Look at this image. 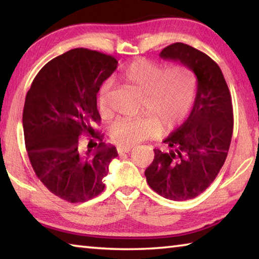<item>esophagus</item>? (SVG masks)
<instances>
[{
  "instance_id": "34e87169",
  "label": "esophagus",
  "mask_w": 259,
  "mask_h": 259,
  "mask_svg": "<svg viewBox=\"0 0 259 259\" xmlns=\"http://www.w3.org/2000/svg\"><path fill=\"white\" fill-rule=\"evenodd\" d=\"M131 150H133V146H119L117 147V152L122 154V153H129Z\"/></svg>"
}]
</instances>
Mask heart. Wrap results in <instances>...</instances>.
Segmentation results:
<instances>
[{"label":"heart","mask_w":259,"mask_h":259,"mask_svg":"<svg viewBox=\"0 0 259 259\" xmlns=\"http://www.w3.org/2000/svg\"><path fill=\"white\" fill-rule=\"evenodd\" d=\"M128 84L143 94L142 111L151 115L120 120L111 128V136L121 145H135L160 133V121L171 129L184 120L194 102L196 77L186 66L168 68L148 59H137L124 69ZM112 83L106 81L99 90V107L103 113L111 111L109 93Z\"/></svg>","instance_id":"heart-1"}]
</instances>
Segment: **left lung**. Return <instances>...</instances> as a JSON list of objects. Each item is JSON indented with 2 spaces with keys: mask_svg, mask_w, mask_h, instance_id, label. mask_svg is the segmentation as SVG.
Segmentation results:
<instances>
[{
  "mask_svg": "<svg viewBox=\"0 0 259 259\" xmlns=\"http://www.w3.org/2000/svg\"><path fill=\"white\" fill-rule=\"evenodd\" d=\"M160 57L190 68L198 84L191 114L163 140L165 151L155 148L145 176L157 194L185 201L207 190L224 164L233 134V106L221 68L202 51L177 42Z\"/></svg>",
  "mask_w": 259,
  "mask_h": 259,
  "instance_id": "obj_1",
  "label": "left lung"
}]
</instances>
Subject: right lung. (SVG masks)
<instances>
[{
	"label": "right lung",
	"mask_w": 259,
	"mask_h": 259,
	"mask_svg": "<svg viewBox=\"0 0 259 259\" xmlns=\"http://www.w3.org/2000/svg\"><path fill=\"white\" fill-rule=\"evenodd\" d=\"M116 67L112 56L76 48L46 64L26 95L23 128L30 164L43 185L68 202L100 194L117 156L93 126L100 122L98 91ZM82 134L90 136L87 148Z\"/></svg>",
	"instance_id": "add662e5"
}]
</instances>
